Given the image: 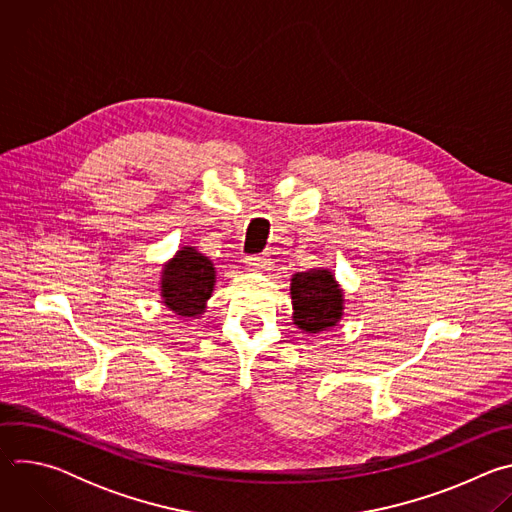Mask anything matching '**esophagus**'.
Returning a JSON list of instances; mask_svg holds the SVG:
<instances>
[{"instance_id":"obj_1","label":"esophagus","mask_w":512,"mask_h":512,"mask_svg":"<svg viewBox=\"0 0 512 512\" xmlns=\"http://www.w3.org/2000/svg\"><path fill=\"white\" fill-rule=\"evenodd\" d=\"M245 265H247V269L261 271V269H265L269 265V259H267V255H253V257L245 259Z\"/></svg>"}]
</instances>
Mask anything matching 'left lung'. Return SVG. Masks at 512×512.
I'll return each mask as SVG.
<instances>
[{
  "label": "left lung",
  "instance_id": "1",
  "mask_svg": "<svg viewBox=\"0 0 512 512\" xmlns=\"http://www.w3.org/2000/svg\"><path fill=\"white\" fill-rule=\"evenodd\" d=\"M294 324L306 334H320L338 326L344 316V289L324 267L298 271L289 283Z\"/></svg>",
  "mask_w": 512,
  "mask_h": 512
}]
</instances>
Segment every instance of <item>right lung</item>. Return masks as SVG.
Here are the masks:
<instances>
[{"mask_svg": "<svg viewBox=\"0 0 512 512\" xmlns=\"http://www.w3.org/2000/svg\"><path fill=\"white\" fill-rule=\"evenodd\" d=\"M214 283V263L196 247L184 245L162 267V304L180 318H200L212 296Z\"/></svg>", "mask_w": 512, "mask_h": 512, "instance_id": "obj_1", "label": "right lung"}]
</instances>
